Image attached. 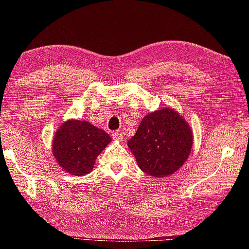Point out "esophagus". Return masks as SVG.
<instances>
[{"label": "esophagus", "instance_id": "1", "mask_svg": "<svg viewBox=\"0 0 249 249\" xmlns=\"http://www.w3.org/2000/svg\"><path fill=\"white\" fill-rule=\"evenodd\" d=\"M112 138L114 140H123L124 139V135L123 133H119V132H113L112 133Z\"/></svg>", "mask_w": 249, "mask_h": 249}]
</instances>
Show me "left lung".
<instances>
[{
  "label": "left lung",
  "instance_id": "8db88e82",
  "mask_svg": "<svg viewBox=\"0 0 249 249\" xmlns=\"http://www.w3.org/2000/svg\"><path fill=\"white\" fill-rule=\"evenodd\" d=\"M192 144L189 124L171 108L144 116L136 134L127 141L139 168L155 178L170 176L183 166Z\"/></svg>",
  "mask_w": 249,
  "mask_h": 249
}]
</instances>
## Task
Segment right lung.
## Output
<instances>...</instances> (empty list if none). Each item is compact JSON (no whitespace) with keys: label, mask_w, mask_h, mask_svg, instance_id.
<instances>
[{"label":"right lung","mask_w":249,"mask_h":249,"mask_svg":"<svg viewBox=\"0 0 249 249\" xmlns=\"http://www.w3.org/2000/svg\"><path fill=\"white\" fill-rule=\"evenodd\" d=\"M111 142L104 130L88 122L71 119L57 130L53 155L60 167L72 176H85L93 169L97 156Z\"/></svg>","instance_id":"obj_1"}]
</instances>
